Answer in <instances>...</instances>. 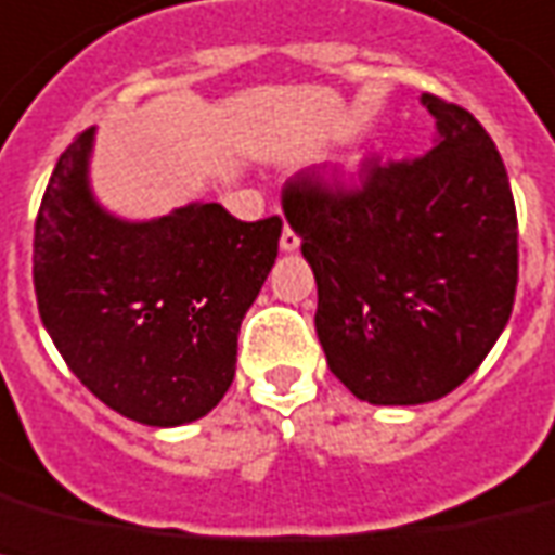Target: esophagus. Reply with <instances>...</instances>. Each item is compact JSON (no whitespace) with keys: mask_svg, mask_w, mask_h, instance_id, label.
I'll list each match as a JSON object with an SVG mask.
<instances>
[{"mask_svg":"<svg viewBox=\"0 0 555 555\" xmlns=\"http://www.w3.org/2000/svg\"><path fill=\"white\" fill-rule=\"evenodd\" d=\"M300 246V237H298V232H295V229H292V225H286V229H283V234H281V249L283 251H295Z\"/></svg>","mask_w":555,"mask_h":555,"instance_id":"34e87169","label":"esophagus"}]
</instances>
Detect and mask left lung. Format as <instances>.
Wrapping results in <instances>:
<instances>
[{"mask_svg": "<svg viewBox=\"0 0 555 555\" xmlns=\"http://www.w3.org/2000/svg\"><path fill=\"white\" fill-rule=\"evenodd\" d=\"M421 102L438 128L427 154L366 157L354 189L314 171L283 189L318 283L326 363L380 406L453 392L516 300L518 220L502 154L467 108L436 94Z\"/></svg>", "mask_w": 555, "mask_h": 555, "instance_id": "8db88e82", "label": "left lung"}]
</instances>
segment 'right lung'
<instances>
[{
	"label": "right lung",
	"mask_w": 555,
	"mask_h": 555,
	"mask_svg": "<svg viewBox=\"0 0 555 555\" xmlns=\"http://www.w3.org/2000/svg\"><path fill=\"white\" fill-rule=\"evenodd\" d=\"M94 128L60 154L34 225L39 318L105 406L149 427L203 418L225 396L237 332L278 257V215L243 223L192 203L126 223L88 189Z\"/></svg>",
	"instance_id": "1"
}]
</instances>
